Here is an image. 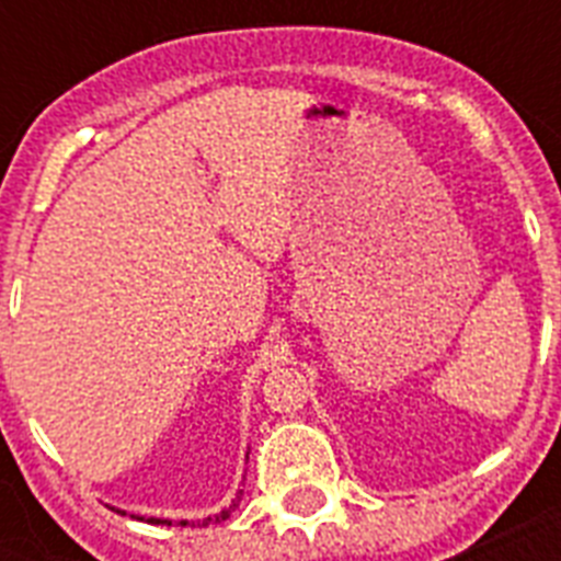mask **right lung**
I'll return each instance as SVG.
<instances>
[{
    "label": "right lung",
    "mask_w": 561,
    "mask_h": 561,
    "mask_svg": "<svg viewBox=\"0 0 561 561\" xmlns=\"http://www.w3.org/2000/svg\"><path fill=\"white\" fill-rule=\"evenodd\" d=\"M238 495H241V492H238ZM238 495H236V501H232V504L227 506V510H220L218 515H209V518H203V522H192V527H194V524H203V527H206V524H218V522H224V518H229V515H232V510H236V506H238V501H241V497H238ZM148 522H151V524H169V527H171V522H162V518H148ZM180 524L186 527L188 522H180Z\"/></svg>",
    "instance_id": "1"
}]
</instances>
